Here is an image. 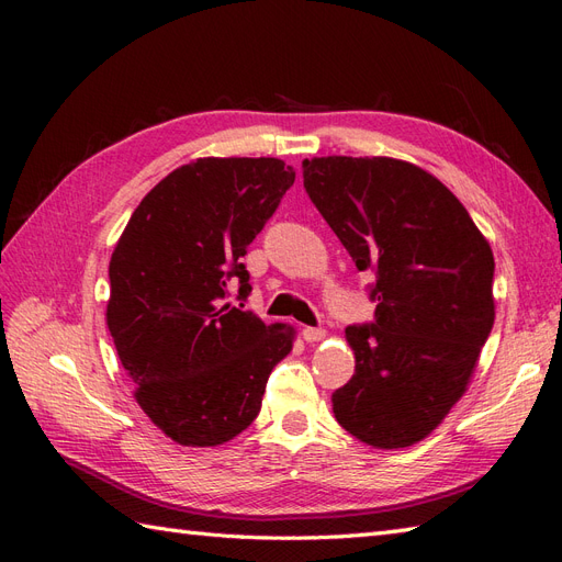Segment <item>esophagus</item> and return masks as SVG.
Returning <instances> with one entry per match:
<instances>
[{"label":"esophagus","mask_w":562,"mask_h":562,"mask_svg":"<svg viewBox=\"0 0 562 562\" xmlns=\"http://www.w3.org/2000/svg\"><path fill=\"white\" fill-rule=\"evenodd\" d=\"M326 330L323 328H312V326H307V328H302V337L307 339V342H321V339H326Z\"/></svg>","instance_id":"1"}]
</instances>
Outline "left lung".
I'll return each instance as SVG.
<instances>
[{
  "instance_id": "obj_1",
  "label": "left lung",
  "mask_w": 562,
  "mask_h": 562,
  "mask_svg": "<svg viewBox=\"0 0 562 562\" xmlns=\"http://www.w3.org/2000/svg\"><path fill=\"white\" fill-rule=\"evenodd\" d=\"M304 190L359 271L370 326L345 330L356 372L333 394L339 427L396 450L427 438L464 396L495 323V258L448 187L391 157L304 159Z\"/></svg>"
}]
</instances>
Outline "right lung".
<instances>
[{"instance_id":"obj_1","label":"right lung","mask_w":562,"mask_h":562,"mask_svg":"<svg viewBox=\"0 0 562 562\" xmlns=\"http://www.w3.org/2000/svg\"><path fill=\"white\" fill-rule=\"evenodd\" d=\"M293 182L274 157L190 161L151 187L114 246L108 328L135 401L180 446L248 429L293 349V326L223 304L232 281L250 293L241 258Z\"/></svg>"}]
</instances>
